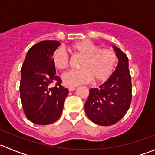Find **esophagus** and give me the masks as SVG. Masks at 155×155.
Listing matches in <instances>:
<instances>
[{"mask_svg":"<svg viewBox=\"0 0 155 155\" xmlns=\"http://www.w3.org/2000/svg\"><path fill=\"white\" fill-rule=\"evenodd\" d=\"M76 87H70L68 88V90L69 91H73L76 90Z\"/></svg>","mask_w":155,"mask_h":155,"instance_id":"obj_1","label":"esophagus"}]
</instances>
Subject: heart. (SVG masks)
Listing matches in <instances>:
<instances>
[{
  "label": "heart",
  "instance_id": "heart-1",
  "mask_svg": "<svg viewBox=\"0 0 155 155\" xmlns=\"http://www.w3.org/2000/svg\"><path fill=\"white\" fill-rule=\"evenodd\" d=\"M71 51L83 57L78 71H70L63 76L64 84L67 86H77L94 82H105L116 67V53L109 48H100L97 45L88 40L73 43L69 47ZM54 68L64 70L68 68L69 58L63 48H58L52 55Z\"/></svg>",
  "mask_w": 155,
  "mask_h": 155
}]
</instances>
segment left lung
Returning a JSON list of instances; mask_svg holds the SVG:
<instances>
[{"instance_id":"obj_1","label":"left lung","mask_w":155,"mask_h":155,"mask_svg":"<svg viewBox=\"0 0 155 155\" xmlns=\"http://www.w3.org/2000/svg\"><path fill=\"white\" fill-rule=\"evenodd\" d=\"M118 59V65L110 77L98 88H91L85 104L89 119L101 126L118 122L127 112L132 98L131 77L128 58L124 53L112 46Z\"/></svg>"}]
</instances>
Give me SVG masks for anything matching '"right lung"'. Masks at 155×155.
<instances>
[{"label":"right lung","instance_id":"obj_1","mask_svg":"<svg viewBox=\"0 0 155 155\" xmlns=\"http://www.w3.org/2000/svg\"><path fill=\"white\" fill-rule=\"evenodd\" d=\"M60 45L55 40H44L34 45L21 67V104L26 117L34 124H52L61 115L69 91L61 86V79L55 75L52 62L53 53ZM54 81L56 86L49 88Z\"/></svg>","mask_w":155,"mask_h":155}]
</instances>
